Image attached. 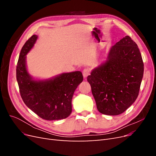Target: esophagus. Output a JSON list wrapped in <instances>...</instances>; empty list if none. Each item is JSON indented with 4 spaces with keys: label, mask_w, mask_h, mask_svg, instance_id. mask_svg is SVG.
Wrapping results in <instances>:
<instances>
[{
    "label": "esophagus",
    "mask_w": 156,
    "mask_h": 156,
    "mask_svg": "<svg viewBox=\"0 0 156 156\" xmlns=\"http://www.w3.org/2000/svg\"><path fill=\"white\" fill-rule=\"evenodd\" d=\"M90 69L85 68V69H83V77L84 78L87 77L88 75H90Z\"/></svg>",
    "instance_id": "esophagus-1"
}]
</instances>
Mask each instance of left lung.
Here are the masks:
<instances>
[{
	"label": "left lung",
	"mask_w": 156,
	"mask_h": 156,
	"mask_svg": "<svg viewBox=\"0 0 156 156\" xmlns=\"http://www.w3.org/2000/svg\"><path fill=\"white\" fill-rule=\"evenodd\" d=\"M144 64L137 45L126 36L113 45L106 62L87 77L98 111L119 115L137 98Z\"/></svg>",
	"instance_id": "8db88e82"
}]
</instances>
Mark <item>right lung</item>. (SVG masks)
<instances>
[{
	"label": "right lung",
	"instance_id": "add662e5",
	"mask_svg": "<svg viewBox=\"0 0 156 156\" xmlns=\"http://www.w3.org/2000/svg\"><path fill=\"white\" fill-rule=\"evenodd\" d=\"M37 36H32L23 46L16 67V78L23 101L30 110L46 120H61L72 112V99L83 81L81 72L60 75L46 81H34L26 68V56Z\"/></svg>",
	"mask_w": 156,
	"mask_h": 156
}]
</instances>
